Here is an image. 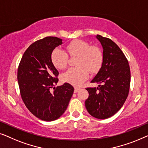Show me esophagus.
<instances>
[{"label":"esophagus","mask_w":148,"mask_h":148,"mask_svg":"<svg viewBox=\"0 0 148 148\" xmlns=\"http://www.w3.org/2000/svg\"><path fill=\"white\" fill-rule=\"evenodd\" d=\"M80 90V88H78V87H75V88H74V92L76 93V92H77L78 90Z\"/></svg>","instance_id":"esophagus-1"}]
</instances>
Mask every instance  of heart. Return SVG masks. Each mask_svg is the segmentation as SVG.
I'll use <instances>...</instances> for the list:
<instances>
[{
    "mask_svg": "<svg viewBox=\"0 0 148 148\" xmlns=\"http://www.w3.org/2000/svg\"><path fill=\"white\" fill-rule=\"evenodd\" d=\"M66 49L71 57L78 56L76 68H71L62 74L61 78L64 82L74 86H80L91 74H97L101 68L103 62V53L100 47L91 45L86 41L76 39L70 42ZM68 55L61 49L56 48L52 51L51 60L53 65L58 70L67 67Z\"/></svg>",
    "mask_w": 148,
    "mask_h": 148,
    "instance_id": "1",
    "label": "heart"
}]
</instances>
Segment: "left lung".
<instances>
[{"instance_id": "obj_1", "label": "left lung", "mask_w": 148, "mask_h": 148, "mask_svg": "<svg viewBox=\"0 0 148 148\" xmlns=\"http://www.w3.org/2000/svg\"><path fill=\"white\" fill-rule=\"evenodd\" d=\"M103 48L101 68L91 82L99 84L97 88H86L89 93L85 107L90 115L105 119L119 111L129 94L131 73L128 60L111 39L97 35Z\"/></svg>"}]
</instances>
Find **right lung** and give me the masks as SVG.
Here are the masks:
<instances>
[{
	"mask_svg": "<svg viewBox=\"0 0 148 148\" xmlns=\"http://www.w3.org/2000/svg\"><path fill=\"white\" fill-rule=\"evenodd\" d=\"M62 43L56 37H46L33 43L21 60L17 80L22 100L31 113L45 121L58 119L67 109L74 92L69 83L54 87L59 72L53 65L51 55Z\"/></svg>",
	"mask_w": 148,
	"mask_h": 148,
	"instance_id": "right-lung-1",
	"label": "right lung"
}]
</instances>
